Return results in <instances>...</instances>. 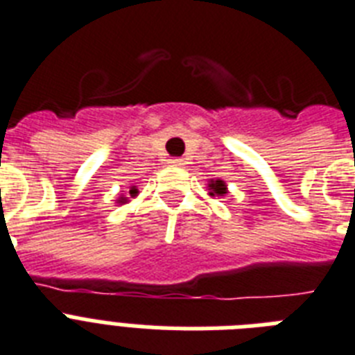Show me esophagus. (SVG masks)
Instances as JSON below:
<instances>
[{"instance_id": "obj_1", "label": "esophagus", "mask_w": 355, "mask_h": 355, "mask_svg": "<svg viewBox=\"0 0 355 355\" xmlns=\"http://www.w3.org/2000/svg\"><path fill=\"white\" fill-rule=\"evenodd\" d=\"M169 164H171V166H175V168H182L184 164H186V160H184V158H171V160H169Z\"/></svg>"}]
</instances>
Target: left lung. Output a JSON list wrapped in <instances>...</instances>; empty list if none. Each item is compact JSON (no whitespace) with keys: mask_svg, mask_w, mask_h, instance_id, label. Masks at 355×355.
Instances as JSON below:
<instances>
[{"mask_svg":"<svg viewBox=\"0 0 355 355\" xmlns=\"http://www.w3.org/2000/svg\"><path fill=\"white\" fill-rule=\"evenodd\" d=\"M207 187H209V195H211V197H224V195L227 193L226 182H224V180H220V178H217V180H211V182L207 184Z\"/></svg>","mask_w":355,"mask_h":355,"instance_id":"8db88e82","label":"left lung"}]
</instances>
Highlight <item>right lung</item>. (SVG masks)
Segmentation results:
<instances>
[{"label": "right lung", "instance_id": "right-lung-1", "mask_svg": "<svg viewBox=\"0 0 355 355\" xmlns=\"http://www.w3.org/2000/svg\"><path fill=\"white\" fill-rule=\"evenodd\" d=\"M138 195V189H137V186H132V187H129V197H137ZM129 197H120V200H118V202H122V204H125L129 200Z\"/></svg>", "mask_w": 355, "mask_h": 355}]
</instances>
